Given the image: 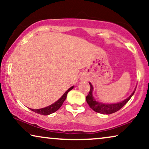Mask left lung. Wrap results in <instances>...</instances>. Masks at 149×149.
Instances as JSON below:
<instances>
[{
    "label": "left lung",
    "instance_id": "1",
    "mask_svg": "<svg viewBox=\"0 0 149 149\" xmlns=\"http://www.w3.org/2000/svg\"><path fill=\"white\" fill-rule=\"evenodd\" d=\"M90 85V91H89V94L86 96V101L87 104H88L89 107L91 109H93V111L96 113H101V114H104V115H109V114H112L115 113L121 109L128 101L130 100V99L132 97V95H134V92H135L136 87L134 89L133 92L129 97H127L124 100L119 102L117 103H111V104H107V103H102L97 102L96 100L94 98V97L93 96V85H91V83H89Z\"/></svg>",
    "mask_w": 149,
    "mask_h": 149
}]
</instances>
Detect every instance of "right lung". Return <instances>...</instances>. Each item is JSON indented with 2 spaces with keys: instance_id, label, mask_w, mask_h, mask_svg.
I'll return each mask as SVG.
<instances>
[{
  "instance_id": "right-lung-1",
  "label": "right lung",
  "mask_w": 149,
  "mask_h": 149,
  "mask_svg": "<svg viewBox=\"0 0 149 149\" xmlns=\"http://www.w3.org/2000/svg\"><path fill=\"white\" fill-rule=\"evenodd\" d=\"M74 86H72L70 87L68 90H67L66 92H65L64 94L62 95V96L60 97L58 100H57L56 102H55L54 104H51L48 107L42 108V109H30L32 111L34 112V113L40 114V115H49L50 114H52L55 113V112L58 111V110L60 109V108L62 107V105L63 104V102H64L66 98L67 94L70 91L71 89H73Z\"/></svg>"
}]
</instances>
